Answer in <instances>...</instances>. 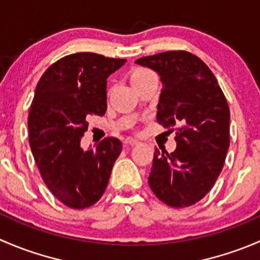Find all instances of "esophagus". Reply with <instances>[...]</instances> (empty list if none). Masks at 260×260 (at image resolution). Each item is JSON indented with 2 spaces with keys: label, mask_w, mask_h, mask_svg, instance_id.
<instances>
[{
  "label": "esophagus",
  "mask_w": 260,
  "mask_h": 260,
  "mask_svg": "<svg viewBox=\"0 0 260 260\" xmlns=\"http://www.w3.org/2000/svg\"><path fill=\"white\" fill-rule=\"evenodd\" d=\"M137 143H138V141L136 140V138H132V137H127L124 140L125 146H135V145H137Z\"/></svg>",
  "instance_id": "34e87169"
}]
</instances>
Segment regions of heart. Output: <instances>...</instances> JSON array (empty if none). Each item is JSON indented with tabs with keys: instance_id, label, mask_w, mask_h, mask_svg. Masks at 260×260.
<instances>
[{
	"instance_id": "b5f03b06",
	"label": "heart",
	"mask_w": 260,
	"mask_h": 260,
	"mask_svg": "<svg viewBox=\"0 0 260 260\" xmlns=\"http://www.w3.org/2000/svg\"><path fill=\"white\" fill-rule=\"evenodd\" d=\"M153 75L154 74L149 69H146V68H136L131 73V83H132L133 86H136L138 84L143 83L146 79H148L149 77H153Z\"/></svg>"
}]
</instances>
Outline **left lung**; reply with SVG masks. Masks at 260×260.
I'll list each match as a JSON object with an SVG mask.
<instances>
[{
  "label": "left lung",
  "mask_w": 260,
  "mask_h": 260,
  "mask_svg": "<svg viewBox=\"0 0 260 260\" xmlns=\"http://www.w3.org/2000/svg\"><path fill=\"white\" fill-rule=\"evenodd\" d=\"M162 81L157 122L176 132V149L156 148L148 183L172 208L200 201L219 177L229 148L230 111L208 65L191 52L166 51L136 60Z\"/></svg>",
  "instance_id": "left-lung-1"
}]
</instances>
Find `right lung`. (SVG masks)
<instances>
[{"mask_svg": "<svg viewBox=\"0 0 260 260\" xmlns=\"http://www.w3.org/2000/svg\"><path fill=\"white\" fill-rule=\"evenodd\" d=\"M125 59L94 52L67 55L50 65L39 80L28 113V140L44 182L72 209L94 205L106 191L122 142L107 137L95 149L80 141L86 118L107 111V79Z\"/></svg>", "mask_w": 260, "mask_h": 260, "instance_id": "obj_1", "label": "right lung"}]
</instances>
